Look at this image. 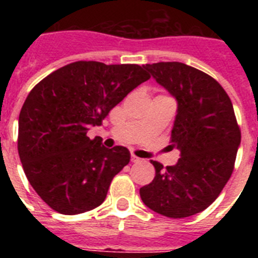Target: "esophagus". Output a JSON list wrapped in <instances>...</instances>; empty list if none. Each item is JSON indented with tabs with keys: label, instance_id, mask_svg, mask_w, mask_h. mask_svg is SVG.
<instances>
[{
	"label": "esophagus",
	"instance_id": "esophagus-1",
	"mask_svg": "<svg viewBox=\"0 0 258 258\" xmlns=\"http://www.w3.org/2000/svg\"><path fill=\"white\" fill-rule=\"evenodd\" d=\"M131 160H132V163H138V161H141V159L138 156H136V155H132Z\"/></svg>",
	"mask_w": 258,
	"mask_h": 258
}]
</instances>
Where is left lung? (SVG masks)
I'll list each match as a JSON object with an SVG mask.
<instances>
[{"label": "left lung", "instance_id": "1", "mask_svg": "<svg viewBox=\"0 0 258 258\" xmlns=\"http://www.w3.org/2000/svg\"><path fill=\"white\" fill-rule=\"evenodd\" d=\"M146 70L178 102L170 143L178 163L151 160L155 178L140 188L146 206L170 218L208 208L230 179L240 145L234 107L217 80L179 61L146 64Z\"/></svg>", "mask_w": 258, "mask_h": 258}]
</instances>
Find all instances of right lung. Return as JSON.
Segmentation results:
<instances>
[{"mask_svg":"<svg viewBox=\"0 0 258 258\" xmlns=\"http://www.w3.org/2000/svg\"><path fill=\"white\" fill-rule=\"evenodd\" d=\"M150 77L138 64L79 60L29 92L20 109L18 152L29 183L50 208L71 216L104 202L131 154L122 146L106 149L86 133Z\"/></svg>","mask_w":258,"mask_h":258,"instance_id":"add662e5","label":"right lung"}]
</instances>
